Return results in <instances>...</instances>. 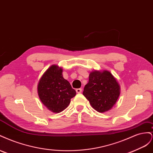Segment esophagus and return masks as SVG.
<instances>
[{
  "mask_svg": "<svg viewBox=\"0 0 153 153\" xmlns=\"http://www.w3.org/2000/svg\"><path fill=\"white\" fill-rule=\"evenodd\" d=\"M76 93H81L82 89H81V88H79V89H76Z\"/></svg>",
  "mask_w": 153,
  "mask_h": 153,
  "instance_id": "1",
  "label": "esophagus"
}]
</instances>
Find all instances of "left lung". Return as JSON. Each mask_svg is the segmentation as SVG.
I'll return each mask as SVG.
<instances>
[{"mask_svg":"<svg viewBox=\"0 0 153 153\" xmlns=\"http://www.w3.org/2000/svg\"><path fill=\"white\" fill-rule=\"evenodd\" d=\"M83 94L96 111L105 112L116 103L120 87L116 79L108 71L91 72L89 82L85 85Z\"/></svg>","mask_w":153,"mask_h":153,"instance_id":"left-lung-1","label":"left lung"}]
</instances>
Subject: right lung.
Segmentation results:
<instances>
[{"label":"right lung","instance_id":"add662e5","mask_svg":"<svg viewBox=\"0 0 153 153\" xmlns=\"http://www.w3.org/2000/svg\"><path fill=\"white\" fill-rule=\"evenodd\" d=\"M41 102L54 113L66 109L76 91L62 76V69L56 65L50 67L41 76L38 85Z\"/></svg>","mask_w":153,"mask_h":153}]
</instances>
